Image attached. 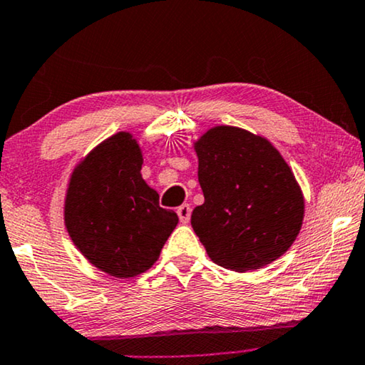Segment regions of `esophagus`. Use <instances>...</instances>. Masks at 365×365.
Instances as JSON below:
<instances>
[{
  "instance_id": "esophagus-1",
  "label": "esophagus",
  "mask_w": 365,
  "mask_h": 365,
  "mask_svg": "<svg viewBox=\"0 0 365 365\" xmlns=\"http://www.w3.org/2000/svg\"><path fill=\"white\" fill-rule=\"evenodd\" d=\"M178 215H179V220H181L182 224H187L189 219H191V205H189V204L179 205Z\"/></svg>"
}]
</instances>
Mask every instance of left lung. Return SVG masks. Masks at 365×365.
<instances>
[{
  "mask_svg": "<svg viewBox=\"0 0 365 365\" xmlns=\"http://www.w3.org/2000/svg\"><path fill=\"white\" fill-rule=\"evenodd\" d=\"M204 204L191 225L210 260L234 272L263 268L301 230L304 197L292 168L270 141L219 125L194 143Z\"/></svg>",
  "mask_w": 365,
  "mask_h": 365,
  "instance_id": "8db88e82",
  "label": "left lung"
}]
</instances>
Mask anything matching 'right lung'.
Returning a JSON list of instances; mask_svg holds the SVG:
<instances>
[{
  "mask_svg": "<svg viewBox=\"0 0 365 365\" xmlns=\"http://www.w3.org/2000/svg\"><path fill=\"white\" fill-rule=\"evenodd\" d=\"M143 153L128 131L103 140L73 168L66 229L83 257L115 278L145 273L178 225L174 210L141 176Z\"/></svg>",
  "mask_w": 365,
  "mask_h": 365,
  "instance_id": "obj_1",
  "label": "right lung"
}]
</instances>
